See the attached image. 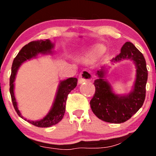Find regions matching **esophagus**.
Wrapping results in <instances>:
<instances>
[{
  "instance_id": "obj_1",
  "label": "esophagus",
  "mask_w": 156,
  "mask_h": 156,
  "mask_svg": "<svg viewBox=\"0 0 156 156\" xmlns=\"http://www.w3.org/2000/svg\"><path fill=\"white\" fill-rule=\"evenodd\" d=\"M86 75L89 76V73L87 72H81L80 73L79 77H78V83H82L86 80H89V76L86 77Z\"/></svg>"
}]
</instances>
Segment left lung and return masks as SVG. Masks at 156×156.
Segmentation results:
<instances>
[{"label": "left lung", "instance_id": "8db88e82", "mask_svg": "<svg viewBox=\"0 0 156 156\" xmlns=\"http://www.w3.org/2000/svg\"><path fill=\"white\" fill-rule=\"evenodd\" d=\"M123 59H131L136 66V80L133 89L126 95L116 94L110 84L107 81V68L105 66L97 70L94 80L95 93L90 101V106L95 115L102 121L112 123H121L128 121L141 108L145 99L147 70L146 62L141 52L131 42H126L121 53L112 62Z\"/></svg>", "mask_w": 156, "mask_h": 156}]
</instances>
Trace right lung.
<instances>
[{"instance_id": "1", "label": "right lung", "mask_w": 156, "mask_h": 156, "mask_svg": "<svg viewBox=\"0 0 156 156\" xmlns=\"http://www.w3.org/2000/svg\"><path fill=\"white\" fill-rule=\"evenodd\" d=\"M54 48V44H52L48 39L46 40H38L30 42L29 44L23 46L21 50L20 51L16 57L14 58L12 63V74L10 77V91L11 97L13 105L16 110V113L19 116L24 119L22 116L21 112L19 110L17 107V102L15 99L14 89V80L16 78V74L20 65L24 62L30 60L32 58L36 57L39 54H51L52 48ZM78 79L76 78H70L66 80L60 81L58 86L57 92L56 94L55 99L52 105L51 108L48 112L44 119L39 120V121H30L26 119H24L30 123L31 124L41 128H46V127H50L54 126L62 119L64 114L65 112V106H66V100L67 95L69 93L74 89L77 86Z\"/></svg>"}]
</instances>
